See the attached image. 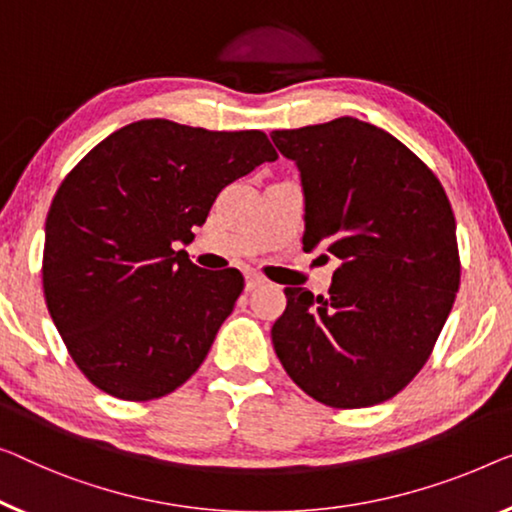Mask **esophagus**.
Wrapping results in <instances>:
<instances>
[{
  "label": "esophagus",
  "instance_id": "34e87169",
  "mask_svg": "<svg viewBox=\"0 0 512 512\" xmlns=\"http://www.w3.org/2000/svg\"><path fill=\"white\" fill-rule=\"evenodd\" d=\"M262 285H264V278L259 276V273H253V271L246 273V292H253V289Z\"/></svg>",
  "mask_w": 512,
  "mask_h": 512
}]
</instances>
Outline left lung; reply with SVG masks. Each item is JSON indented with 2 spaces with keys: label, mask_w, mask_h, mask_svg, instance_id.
I'll list each match as a JSON object with an SVG mask.
<instances>
[{
  "label": "left lung",
  "mask_w": 512,
  "mask_h": 512,
  "mask_svg": "<svg viewBox=\"0 0 512 512\" xmlns=\"http://www.w3.org/2000/svg\"><path fill=\"white\" fill-rule=\"evenodd\" d=\"M299 165L303 250L340 259L329 296L285 287L273 349L326 407L391 400L430 358L460 289L455 216L441 181L391 133L352 117L273 131Z\"/></svg>",
  "instance_id": "1"
}]
</instances>
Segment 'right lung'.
<instances>
[{"label":"right lung","mask_w":512,"mask_h":512,"mask_svg":"<svg viewBox=\"0 0 512 512\" xmlns=\"http://www.w3.org/2000/svg\"><path fill=\"white\" fill-rule=\"evenodd\" d=\"M262 131L142 119L66 174L45 220L43 294L82 375L119 400L163 398L200 368L243 292L193 241L227 183L276 160Z\"/></svg>","instance_id":"1"}]
</instances>
